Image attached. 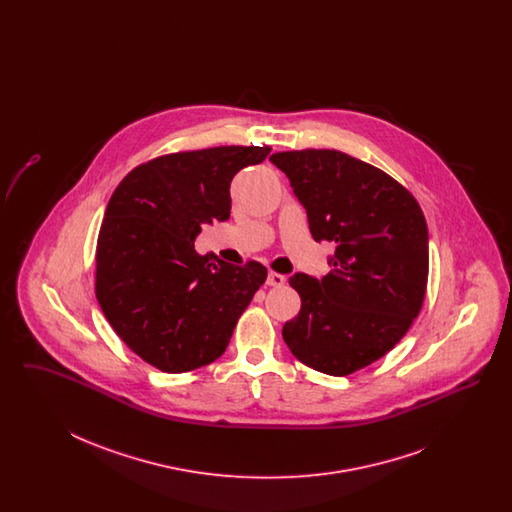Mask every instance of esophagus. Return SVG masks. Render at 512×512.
I'll return each mask as SVG.
<instances>
[{"label":"esophagus","mask_w":512,"mask_h":512,"mask_svg":"<svg viewBox=\"0 0 512 512\" xmlns=\"http://www.w3.org/2000/svg\"><path fill=\"white\" fill-rule=\"evenodd\" d=\"M267 284L270 288H280L286 284V276H282L278 272H268Z\"/></svg>","instance_id":"obj_1"}]
</instances>
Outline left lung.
I'll return each instance as SVG.
<instances>
[{"label":"left lung","mask_w":512,"mask_h":512,"mask_svg":"<svg viewBox=\"0 0 512 512\" xmlns=\"http://www.w3.org/2000/svg\"><path fill=\"white\" fill-rule=\"evenodd\" d=\"M307 211L315 242H334L320 280L297 272L301 311L284 324L293 357L330 376L372 365L418 317L428 282V226L390 174L336 149L274 153Z\"/></svg>","instance_id":"obj_1"}]
</instances>
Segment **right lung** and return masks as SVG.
Masks as SVG:
<instances>
[{"instance_id": "add662e5", "label": "right lung", "mask_w": 512, "mask_h": 512, "mask_svg": "<svg viewBox=\"0 0 512 512\" xmlns=\"http://www.w3.org/2000/svg\"><path fill=\"white\" fill-rule=\"evenodd\" d=\"M270 147L222 146L157 157L122 178L101 222L96 295L117 336L163 372L217 361L267 280L257 261L199 255L203 224L230 219V182Z\"/></svg>"}]
</instances>
